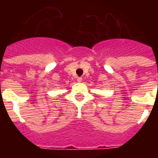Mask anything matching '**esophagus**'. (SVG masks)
<instances>
[{
  "mask_svg": "<svg viewBox=\"0 0 158 158\" xmlns=\"http://www.w3.org/2000/svg\"><path fill=\"white\" fill-rule=\"evenodd\" d=\"M77 80L78 82H81V81H82V77H78L77 79Z\"/></svg>",
  "mask_w": 158,
  "mask_h": 158,
  "instance_id": "esophagus-1",
  "label": "esophagus"
}]
</instances>
